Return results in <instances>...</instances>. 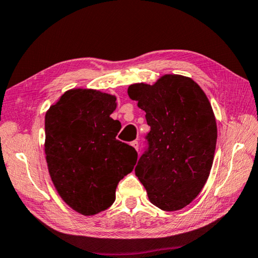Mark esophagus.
<instances>
[{
  "label": "esophagus",
  "mask_w": 258,
  "mask_h": 258,
  "mask_svg": "<svg viewBox=\"0 0 258 258\" xmlns=\"http://www.w3.org/2000/svg\"><path fill=\"white\" fill-rule=\"evenodd\" d=\"M131 145H132L135 148V150L139 151V141H137V140H135V141H133L132 143H131Z\"/></svg>",
  "instance_id": "34e87169"
}]
</instances>
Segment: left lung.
I'll list each match as a JSON object with an SVG mask.
<instances>
[{
  "label": "left lung",
  "mask_w": 258,
  "mask_h": 258,
  "mask_svg": "<svg viewBox=\"0 0 258 258\" xmlns=\"http://www.w3.org/2000/svg\"><path fill=\"white\" fill-rule=\"evenodd\" d=\"M127 92L150 126L135 175L155 206L182 209L202 191L213 165L217 127L211 103L197 83L181 75L133 84Z\"/></svg>",
  "instance_id": "obj_1"
}]
</instances>
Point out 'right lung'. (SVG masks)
Returning <instances> with one entry per match:
<instances>
[{
	"label": "right lung",
	"mask_w": 258,
	"mask_h": 258,
	"mask_svg": "<svg viewBox=\"0 0 258 258\" xmlns=\"http://www.w3.org/2000/svg\"><path fill=\"white\" fill-rule=\"evenodd\" d=\"M115 109L110 94L71 90L45 115L52 182L64 203L83 215L110 207L119 181L137 163V150L116 139L121 126L110 117Z\"/></svg>",
	"instance_id": "obj_1"
}]
</instances>
